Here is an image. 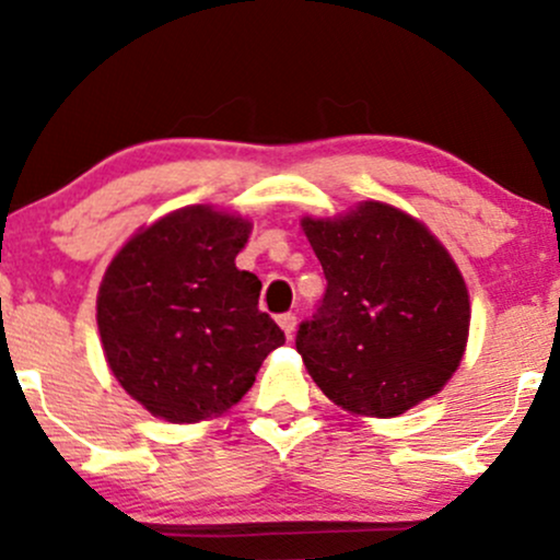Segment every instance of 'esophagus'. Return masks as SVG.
Returning <instances> with one entry per match:
<instances>
[{"label":"esophagus","instance_id":"1","mask_svg":"<svg viewBox=\"0 0 560 560\" xmlns=\"http://www.w3.org/2000/svg\"><path fill=\"white\" fill-rule=\"evenodd\" d=\"M279 326H281V331L292 339L294 329H298V316H294V313H284V316H279Z\"/></svg>","mask_w":560,"mask_h":560}]
</instances>
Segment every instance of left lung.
I'll use <instances>...</instances> for the list:
<instances>
[{"label":"left lung","instance_id":"8db88e82","mask_svg":"<svg viewBox=\"0 0 560 560\" xmlns=\"http://www.w3.org/2000/svg\"><path fill=\"white\" fill-rule=\"evenodd\" d=\"M300 226L324 266V305L298 331L307 374L334 405L392 419L453 378L471 302L447 247L395 205L363 199Z\"/></svg>","mask_w":560,"mask_h":560}]
</instances>
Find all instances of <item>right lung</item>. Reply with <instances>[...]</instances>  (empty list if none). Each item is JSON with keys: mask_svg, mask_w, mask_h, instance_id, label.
Instances as JSON below:
<instances>
[{"mask_svg": "<svg viewBox=\"0 0 560 560\" xmlns=\"http://www.w3.org/2000/svg\"><path fill=\"white\" fill-rule=\"evenodd\" d=\"M253 221L186 205L141 226L102 276L96 326L115 382L155 419L229 413L284 331L258 311L260 279L236 268Z\"/></svg>", "mask_w": 560, "mask_h": 560, "instance_id": "obj_1", "label": "right lung"}]
</instances>
